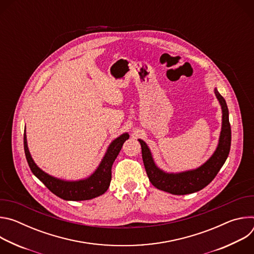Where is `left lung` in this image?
<instances>
[{"mask_svg":"<svg viewBox=\"0 0 254 254\" xmlns=\"http://www.w3.org/2000/svg\"><path fill=\"white\" fill-rule=\"evenodd\" d=\"M215 94L222 107V128L217 147L213 156L200 168L179 174H168L160 170L154 163L150 149L143 140L138 139L141 146V156L147 175L151 183L159 190L174 194L186 195L198 192L205 188L218 174L224 165L231 146V127L229 123L228 107L223 96L215 89Z\"/></svg>","mask_w":254,"mask_h":254,"instance_id":"left-lung-1","label":"left lung"}]
</instances>
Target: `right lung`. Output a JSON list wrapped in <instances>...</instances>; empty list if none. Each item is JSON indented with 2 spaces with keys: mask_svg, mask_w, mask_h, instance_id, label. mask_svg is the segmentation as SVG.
I'll return each instance as SVG.
<instances>
[{
  "mask_svg": "<svg viewBox=\"0 0 254 254\" xmlns=\"http://www.w3.org/2000/svg\"><path fill=\"white\" fill-rule=\"evenodd\" d=\"M128 133H124L116 138L108 147L105 156L96 171L87 179L67 182L51 177L50 175L39 169L31 158L27 146L26 132H24V150L28 165L32 173L56 196L68 201L90 200L98 197L106 192L112 181V167L121 152L124 142L128 138Z\"/></svg>",
  "mask_w": 254,
  "mask_h": 254,
  "instance_id": "add662e5",
  "label": "right lung"
}]
</instances>
